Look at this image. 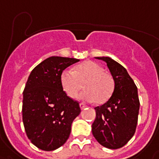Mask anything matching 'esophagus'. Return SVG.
<instances>
[{"instance_id": "34e87169", "label": "esophagus", "mask_w": 159, "mask_h": 159, "mask_svg": "<svg viewBox=\"0 0 159 159\" xmlns=\"http://www.w3.org/2000/svg\"><path fill=\"white\" fill-rule=\"evenodd\" d=\"M80 107H81V110H83L84 108H85V107H86V105L84 104V103H80Z\"/></svg>"}]
</instances>
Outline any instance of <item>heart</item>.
Masks as SVG:
<instances>
[{"instance_id":"1","label":"heart","mask_w":159,"mask_h":159,"mask_svg":"<svg viewBox=\"0 0 159 159\" xmlns=\"http://www.w3.org/2000/svg\"><path fill=\"white\" fill-rule=\"evenodd\" d=\"M61 85L66 95L76 98L84 83L85 91L79 98L85 102L102 103L108 100L114 90V81L111 74L103 71L102 67L93 61H85L77 65L74 70H63L60 78Z\"/></svg>"}]
</instances>
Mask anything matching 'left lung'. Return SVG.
I'll return each mask as SVG.
<instances>
[{"label":"left lung","mask_w":159,"mask_h":159,"mask_svg":"<svg viewBox=\"0 0 159 159\" xmlns=\"http://www.w3.org/2000/svg\"><path fill=\"white\" fill-rule=\"evenodd\" d=\"M107 65L114 78V92L109 100L95 107L92 125L93 137L102 146L118 149L134 136L138 124L139 102L138 89L123 66L109 57H97Z\"/></svg>","instance_id":"8db88e82"}]
</instances>
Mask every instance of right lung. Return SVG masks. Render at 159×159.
<instances>
[{
    "label": "right lung",
    "instance_id": "right-lung-1",
    "mask_svg": "<svg viewBox=\"0 0 159 159\" xmlns=\"http://www.w3.org/2000/svg\"><path fill=\"white\" fill-rule=\"evenodd\" d=\"M78 59L50 57L32 70L23 91L22 120L26 134L38 148L51 151L65 144L72 122L81 113L79 103L61 85L63 70Z\"/></svg>",
    "mask_w": 159,
    "mask_h": 159
}]
</instances>
